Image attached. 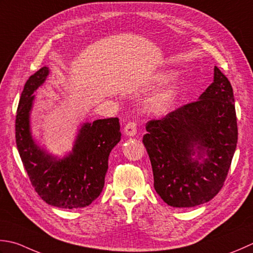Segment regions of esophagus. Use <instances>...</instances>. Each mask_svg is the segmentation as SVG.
Segmentation results:
<instances>
[{
  "label": "esophagus",
  "mask_w": 253,
  "mask_h": 253,
  "mask_svg": "<svg viewBox=\"0 0 253 253\" xmlns=\"http://www.w3.org/2000/svg\"><path fill=\"white\" fill-rule=\"evenodd\" d=\"M124 132L126 136H135L137 133V124L135 122L127 123L125 128H124Z\"/></svg>",
  "instance_id": "34e87169"
}]
</instances>
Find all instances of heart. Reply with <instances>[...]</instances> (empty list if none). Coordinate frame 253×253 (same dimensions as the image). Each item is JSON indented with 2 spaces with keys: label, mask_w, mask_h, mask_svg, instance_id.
I'll use <instances>...</instances> for the list:
<instances>
[{
  "label": "heart",
  "mask_w": 253,
  "mask_h": 253,
  "mask_svg": "<svg viewBox=\"0 0 253 253\" xmlns=\"http://www.w3.org/2000/svg\"><path fill=\"white\" fill-rule=\"evenodd\" d=\"M171 73L165 72L160 73L159 76H157L156 80L158 82H166L171 78ZM176 95V86L175 85H168L163 90H161L159 93L156 94L150 100V108L151 111L155 113H163L166 112L168 108L171 106V104L174 101Z\"/></svg>",
  "instance_id": "heart-1"
}]
</instances>
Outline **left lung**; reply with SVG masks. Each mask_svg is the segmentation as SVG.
I'll return each mask as SVG.
<instances>
[{
  "label": "left lung",
  "instance_id": "1",
  "mask_svg": "<svg viewBox=\"0 0 253 253\" xmlns=\"http://www.w3.org/2000/svg\"><path fill=\"white\" fill-rule=\"evenodd\" d=\"M142 142L161 199L173 207H194L214 199L224 185L238 140L228 79L215 67L214 82L199 101L149 121Z\"/></svg>",
  "mask_w": 253,
  "mask_h": 253
}]
</instances>
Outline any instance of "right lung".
Masks as SVG:
<instances>
[{"label": "right lung", "mask_w": 253, "mask_h": 253, "mask_svg": "<svg viewBox=\"0 0 253 253\" xmlns=\"http://www.w3.org/2000/svg\"><path fill=\"white\" fill-rule=\"evenodd\" d=\"M49 69H42L25 83L15 121L17 150L35 191L47 204L60 209H81L96 200L104 187L108 156L121 140L117 117L84 123L72 152L62 159L39 147L31 131L34 92L42 85Z\"/></svg>", "instance_id": "1"}]
</instances>
